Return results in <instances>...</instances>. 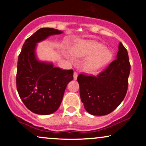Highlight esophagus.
<instances>
[{
  "label": "esophagus",
  "instance_id": "34e87169",
  "mask_svg": "<svg viewBox=\"0 0 146 146\" xmlns=\"http://www.w3.org/2000/svg\"><path fill=\"white\" fill-rule=\"evenodd\" d=\"M77 78H78V73L76 72H74V73H73V79L77 80Z\"/></svg>",
  "mask_w": 146,
  "mask_h": 146
}]
</instances>
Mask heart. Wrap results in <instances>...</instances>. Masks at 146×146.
Instances as JSON below:
<instances>
[{
  "mask_svg": "<svg viewBox=\"0 0 146 146\" xmlns=\"http://www.w3.org/2000/svg\"><path fill=\"white\" fill-rule=\"evenodd\" d=\"M70 51L72 56L77 58L89 57L84 64V68L90 73L98 71L112 58V54L104 45L92 40H79L71 46Z\"/></svg>",
  "mask_w": 146,
  "mask_h": 146,
  "instance_id": "obj_1",
  "label": "heart"
}]
</instances>
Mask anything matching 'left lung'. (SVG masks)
Here are the masks:
<instances>
[{
	"instance_id": "left-lung-1",
	"label": "left lung",
	"mask_w": 146,
	"mask_h": 146,
	"mask_svg": "<svg viewBox=\"0 0 146 146\" xmlns=\"http://www.w3.org/2000/svg\"><path fill=\"white\" fill-rule=\"evenodd\" d=\"M130 71L128 51L120 42L117 58L104 71L96 76L79 75L80 98L86 111L102 116L117 108L126 95Z\"/></svg>"
}]
</instances>
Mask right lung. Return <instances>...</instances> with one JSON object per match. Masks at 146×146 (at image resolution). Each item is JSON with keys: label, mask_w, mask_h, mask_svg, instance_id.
<instances>
[{"label": "right lung", "mask_w": 146, "mask_h": 146, "mask_svg": "<svg viewBox=\"0 0 146 146\" xmlns=\"http://www.w3.org/2000/svg\"><path fill=\"white\" fill-rule=\"evenodd\" d=\"M62 33L53 28H41L25 40L18 56L16 88L25 106L33 113L46 115L56 112L66 86L73 79L72 69L53 67L52 64L38 61L35 55L37 42Z\"/></svg>", "instance_id": "1"}]
</instances>
